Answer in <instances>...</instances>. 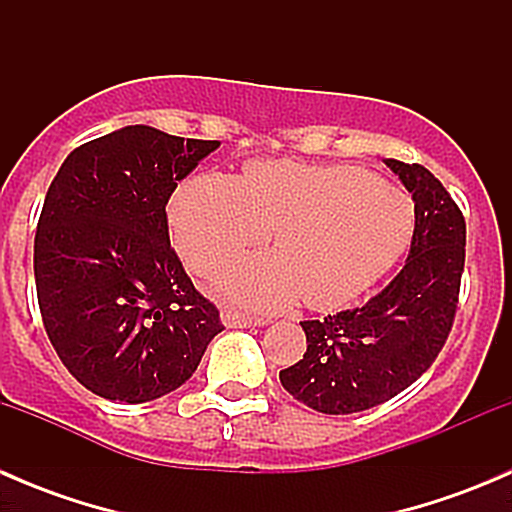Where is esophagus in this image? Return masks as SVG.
<instances>
[{
	"instance_id": "obj_1",
	"label": "esophagus",
	"mask_w": 512,
	"mask_h": 512,
	"mask_svg": "<svg viewBox=\"0 0 512 512\" xmlns=\"http://www.w3.org/2000/svg\"><path fill=\"white\" fill-rule=\"evenodd\" d=\"M220 319H223L227 329H247V327H262V324H267V319L247 317V314L235 312V309H225V312L220 314Z\"/></svg>"
}]
</instances>
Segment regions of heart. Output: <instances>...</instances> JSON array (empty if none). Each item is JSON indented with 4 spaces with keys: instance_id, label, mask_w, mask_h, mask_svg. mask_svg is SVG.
I'll use <instances>...</instances> for the list:
<instances>
[{
    "instance_id": "obj_1",
    "label": "heart",
    "mask_w": 512,
    "mask_h": 512,
    "mask_svg": "<svg viewBox=\"0 0 512 512\" xmlns=\"http://www.w3.org/2000/svg\"><path fill=\"white\" fill-rule=\"evenodd\" d=\"M168 220L198 275L270 230L275 252L240 257L215 275L227 297L265 312L299 297L312 309L344 307L394 267L414 235V205L399 188L352 165L297 160H255L237 178L185 180Z\"/></svg>"
}]
</instances>
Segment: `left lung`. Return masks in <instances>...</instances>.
<instances>
[{"label":"left lung","instance_id":"1","mask_svg":"<svg viewBox=\"0 0 512 512\" xmlns=\"http://www.w3.org/2000/svg\"><path fill=\"white\" fill-rule=\"evenodd\" d=\"M414 198L404 270L364 307L302 322L307 352L280 371L282 386L319 414H356L394 399L433 364L456 317L466 220L423 165L386 158Z\"/></svg>","mask_w":512,"mask_h":512}]
</instances>
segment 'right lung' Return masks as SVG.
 <instances>
[{
  "label": "right lung",
  "mask_w": 512,
  "mask_h": 512,
  "mask_svg": "<svg viewBox=\"0 0 512 512\" xmlns=\"http://www.w3.org/2000/svg\"><path fill=\"white\" fill-rule=\"evenodd\" d=\"M220 141L126 126L61 163L34 237V280L51 347L79 384L126 404L193 376L220 312L170 247L168 205Z\"/></svg>",
  "instance_id": "1"
}]
</instances>
